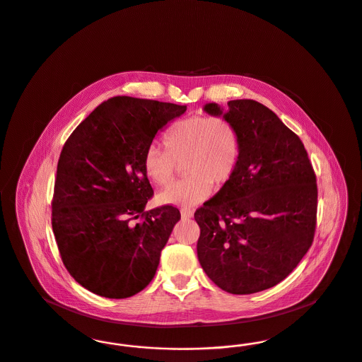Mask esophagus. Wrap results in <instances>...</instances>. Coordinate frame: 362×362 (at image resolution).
Listing matches in <instances>:
<instances>
[{"label": "esophagus", "instance_id": "obj_1", "mask_svg": "<svg viewBox=\"0 0 362 362\" xmlns=\"http://www.w3.org/2000/svg\"><path fill=\"white\" fill-rule=\"evenodd\" d=\"M180 214H182L183 218H191L194 216V211L191 209H182Z\"/></svg>", "mask_w": 362, "mask_h": 362}]
</instances>
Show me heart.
Instances as JSON below:
<instances>
[{"label":"heart","instance_id":"b5f03b06","mask_svg":"<svg viewBox=\"0 0 362 362\" xmlns=\"http://www.w3.org/2000/svg\"><path fill=\"white\" fill-rule=\"evenodd\" d=\"M164 151L152 145L144 155L146 177L157 186L173 179L176 163L185 160L187 176L157 195V202L171 206H194L216 189L225 187L239 168L241 137L238 126L224 117L194 115L177 121L163 136Z\"/></svg>","mask_w":362,"mask_h":362}]
</instances>
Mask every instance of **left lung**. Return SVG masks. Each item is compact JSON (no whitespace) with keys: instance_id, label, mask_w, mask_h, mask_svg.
Instances as JSON below:
<instances>
[{"instance_id":"obj_1","label":"left lung","mask_w":362,"mask_h":362,"mask_svg":"<svg viewBox=\"0 0 362 362\" xmlns=\"http://www.w3.org/2000/svg\"><path fill=\"white\" fill-rule=\"evenodd\" d=\"M233 122L241 157L232 180L197 209L198 259L223 291L251 294L276 286L310 250L317 185L304 144L266 105L250 99L204 107Z\"/></svg>"}]
</instances>
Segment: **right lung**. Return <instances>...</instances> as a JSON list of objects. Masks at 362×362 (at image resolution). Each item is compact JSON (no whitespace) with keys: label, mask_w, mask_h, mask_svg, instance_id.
I'll return each instance as SVG.
<instances>
[{"label":"right lung","mask_w":362,"mask_h":362,"mask_svg":"<svg viewBox=\"0 0 362 362\" xmlns=\"http://www.w3.org/2000/svg\"><path fill=\"white\" fill-rule=\"evenodd\" d=\"M186 105L115 96L98 105L58 160L52 225L62 262L81 286L107 298L149 285L180 213L145 211L153 189L142 158L158 130Z\"/></svg>","instance_id":"obj_1"}]
</instances>
